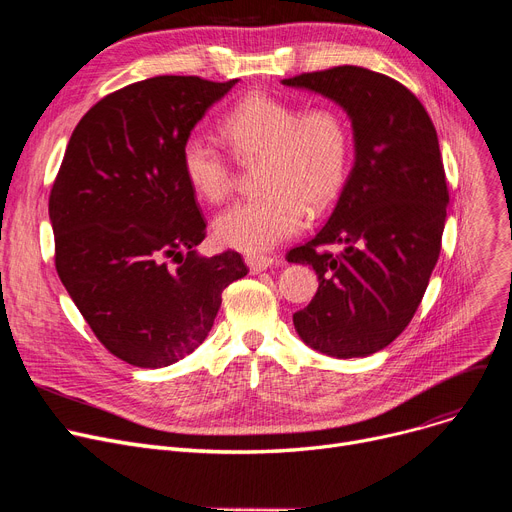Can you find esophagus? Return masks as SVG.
<instances>
[{"mask_svg":"<svg viewBox=\"0 0 512 512\" xmlns=\"http://www.w3.org/2000/svg\"><path fill=\"white\" fill-rule=\"evenodd\" d=\"M245 261H247V265H249L251 274H259V272L270 270V267L276 263L274 257H267V255H247Z\"/></svg>","mask_w":512,"mask_h":512,"instance_id":"obj_1","label":"esophagus"}]
</instances>
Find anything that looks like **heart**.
Wrapping results in <instances>:
<instances>
[{
	"label": "heart",
	"mask_w": 512,
	"mask_h": 512,
	"mask_svg": "<svg viewBox=\"0 0 512 512\" xmlns=\"http://www.w3.org/2000/svg\"><path fill=\"white\" fill-rule=\"evenodd\" d=\"M220 132L238 159H261V195L238 201L213 220L222 247L261 253L299 234L307 207H330L348 170L351 139L342 116L328 105H299L253 93L222 118ZM180 168L193 193L220 203L232 191V161L203 134L186 137Z\"/></svg>",
	"instance_id": "1"
}]
</instances>
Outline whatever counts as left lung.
<instances>
[{
	"instance_id": "left-lung-1",
	"label": "left lung",
	"mask_w": 512,
	"mask_h": 512,
	"mask_svg": "<svg viewBox=\"0 0 512 512\" xmlns=\"http://www.w3.org/2000/svg\"><path fill=\"white\" fill-rule=\"evenodd\" d=\"M282 83L336 101L355 134V166L328 224L286 255L319 280L294 328L324 355L367 357L409 326L440 257L448 186L438 134L421 101L380 72L336 66ZM324 244L345 251L317 252Z\"/></svg>"
}]
</instances>
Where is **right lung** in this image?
I'll list each match as a JSON object with an SVG mask.
<instances>
[{
  "instance_id": "obj_1",
  "label": "right lung",
  "mask_w": 512,
  "mask_h": 512,
  "mask_svg": "<svg viewBox=\"0 0 512 512\" xmlns=\"http://www.w3.org/2000/svg\"><path fill=\"white\" fill-rule=\"evenodd\" d=\"M238 80L155 76L105 95L68 141L51 186L56 270L97 340L134 367H168L207 338L236 251L199 257L205 220L180 149Z\"/></svg>"
}]
</instances>
